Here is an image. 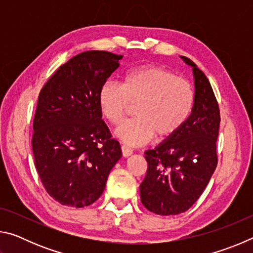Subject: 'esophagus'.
I'll list each match as a JSON object with an SVG mask.
<instances>
[{
  "instance_id": "obj_1",
  "label": "esophagus",
  "mask_w": 253,
  "mask_h": 253,
  "mask_svg": "<svg viewBox=\"0 0 253 253\" xmlns=\"http://www.w3.org/2000/svg\"><path fill=\"white\" fill-rule=\"evenodd\" d=\"M122 153H123V156L124 157H128V156H130L131 154H132V149L125 146V145H123V146H122Z\"/></svg>"
}]
</instances>
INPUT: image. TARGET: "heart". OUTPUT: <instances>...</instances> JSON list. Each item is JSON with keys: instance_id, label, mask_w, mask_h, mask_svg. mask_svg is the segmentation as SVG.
Returning <instances> with one entry per match:
<instances>
[{"instance_id": "b5f03b06", "label": "heart", "mask_w": 253, "mask_h": 253, "mask_svg": "<svg viewBox=\"0 0 253 253\" xmlns=\"http://www.w3.org/2000/svg\"><path fill=\"white\" fill-rule=\"evenodd\" d=\"M194 101L190 81L154 65L132 68L122 85L107 81L98 92L99 109L111 125H118L135 105L136 117L116 129L118 138L132 146L146 144L155 135L165 139L176 134L191 116Z\"/></svg>"}]
</instances>
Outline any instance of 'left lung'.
<instances>
[{"instance_id": "8db88e82", "label": "left lung", "mask_w": 253, "mask_h": 253, "mask_svg": "<svg viewBox=\"0 0 253 253\" xmlns=\"http://www.w3.org/2000/svg\"><path fill=\"white\" fill-rule=\"evenodd\" d=\"M193 67L195 101L191 116L176 134L145 153L147 172L139 186L148 211L175 215L187 211L203 193L217 165L220 109L207 76Z\"/></svg>"}]
</instances>
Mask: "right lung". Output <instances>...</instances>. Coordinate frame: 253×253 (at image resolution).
<instances>
[{
  "label": "right lung",
  "mask_w": 253,
  "mask_h": 253,
  "mask_svg": "<svg viewBox=\"0 0 253 253\" xmlns=\"http://www.w3.org/2000/svg\"><path fill=\"white\" fill-rule=\"evenodd\" d=\"M123 55L91 50L79 53L50 77L33 118L34 164L57 202L84 208L100 198L121 145L101 119L98 92Z\"/></svg>",
  "instance_id": "obj_1"
}]
</instances>
